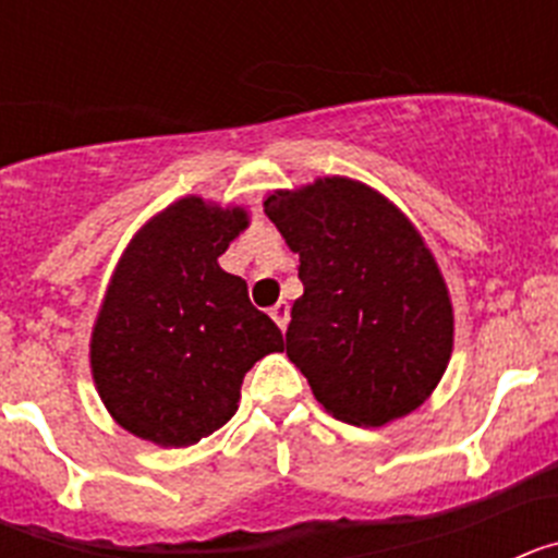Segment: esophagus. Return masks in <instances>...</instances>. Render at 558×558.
<instances>
[{
    "label": "esophagus",
    "instance_id": "34e87169",
    "mask_svg": "<svg viewBox=\"0 0 558 558\" xmlns=\"http://www.w3.org/2000/svg\"><path fill=\"white\" fill-rule=\"evenodd\" d=\"M270 318H274L276 327H279V329H282V332H284V327H288V322H290V307H288V302H276L274 307H270Z\"/></svg>",
    "mask_w": 558,
    "mask_h": 558
}]
</instances>
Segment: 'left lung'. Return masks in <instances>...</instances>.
<instances>
[{"mask_svg":"<svg viewBox=\"0 0 558 558\" xmlns=\"http://www.w3.org/2000/svg\"><path fill=\"white\" fill-rule=\"evenodd\" d=\"M265 215L299 254L288 357L324 411L383 427L416 411L452 354V302L425 236L363 181L276 190Z\"/></svg>","mask_w":558,"mask_h":558,"instance_id":"8db88e82","label":"left lung"}]
</instances>
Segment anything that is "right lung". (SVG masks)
<instances>
[{
	"label": "right lung",
	"mask_w": 558,
	"mask_h": 558,
	"mask_svg": "<svg viewBox=\"0 0 558 558\" xmlns=\"http://www.w3.org/2000/svg\"><path fill=\"white\" fill-rule=\"evenodd\" d=\"M248 223L243 206L186 195L122 251L88 360L106 411L136 438L198 445L236 413L245 372L284 349L243 279L218 263Z\"/></svg>",
	"instance_id": "obj_1"
}]
</instances>
